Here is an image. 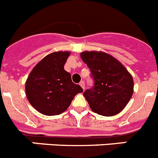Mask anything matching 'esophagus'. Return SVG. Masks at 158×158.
Here are the masks:
<instances>
[{
  "mask_svg": "<svg viewBox=\"0 0 158 158\" xmlns=\"http://www.w3.org/2000/svg\"><path fill=\"white\" fill-rule=\"evenodd\" d=\"M79 85H80L82 89H85V81H81L80 83H79Z\"/></svg>",
  "mask_w": 158,
  "mask_h": 158,
  "instance_id": "esophagus-1",
  "label": "esophagus"
}]
</instances>
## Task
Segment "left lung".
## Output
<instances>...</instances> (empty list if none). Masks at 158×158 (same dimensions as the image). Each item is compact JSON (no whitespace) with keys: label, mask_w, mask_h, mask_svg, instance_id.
Returning a JSON list of instances; mask_svg holds the SVG:
<instances>
[{"label":"left lung","mask_w":158,"mask_h":158,"mask_svg":"<svg viewBox=\"0 0 158 158\" xmlns=\"http://www.w3.org/2000/svg\"><path fill=\"white\" fill-rule=\"evenodd\" d=\"M81 58L89 67L93 80V86L83 94L93 111L104 116L120 112L133 94V78L127 69L104 52L85 51Z\"/></svg>","instance_id":"left-lung-1"}]
</instances>
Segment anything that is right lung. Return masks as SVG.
<instances>
[{
    "label": "right lung",
    "instance_id": "add662e5",
    "mask_svg": "<svg viewBox=\"0 0 158 158\" xmlns=\"http://www.w3.org/2000/svg\"><path fill=\"white\" fill-rule=\"evenodd\" d=\"M70 53L54 52L40 61L32 69L26 81L27 100L45 115H59L69 107L75 95L83 89L71 80L64 65Z\"/></svg>",
    "mask_w": 158,
    "mask_h": 158
}]
</instances>
